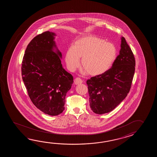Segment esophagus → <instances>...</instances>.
I'll list each match as a JSON object with an SVG mask.
<instances>
[{"instance_id": "esophagus-1", "label": "esophagus", "mask_w": 157, "mask_h": 157, "mask_svg": "<svg viewBox=\"0 0 157 157\" xmlns=\"http://www.w3.org/2000/svg\"><path fill=\"white\" fill-rule=\"evenodd\" d=\"M82 80H81L79 77L76 78L74 80V83L75 85H79L80 83H82Z\"/></svg>"}]
</instances>
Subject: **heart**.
Instances as JSON below:
<instances>
[{"label": "heart", "instance_id": "1", "mask_svg": "<svg viewBox=\"0 0 157 157\" xmlns=\"http://www.w3.org/2000/svg\"><path fill=\"white\" fill-rule=\"evenodd\" d=\"M117 57L113 44L95 35H86L76 40L66 54L65 60L70 70L74 71L80 65L88 74L98 76L105 73L112 66Z\"/></svg>", "mask_w": 157, "mask_h": 157}]
</instances>
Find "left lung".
<instances>
[{
    "label": "left lung",
    "instance_id": "8db88e82",
    "mask_svg": "<svg viewBox=\"0 0 157 157\" xmlns=\"http://www.w3.org/2000/svg\"><path fill=\"white\" fill-rule=\"evenodd\" d=\"M133 53L124 37H121L120 54L105 73L87 80L91 110L98 114L113 110L127 97L135 70Z\"/></svg>",
    "mask_w": 157,
    "mask_h": 157
}]
</instances>
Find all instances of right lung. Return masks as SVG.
Listing matches in <instances>:
<instances>
[{
	"instance_id": "add662e5",
	"label": "right lung",
	"mask_w": 157,
	"mask_h": 157,
	"mask_svg": "<svg viewBox=\"0 0 157 157\" xmlns=\"http://www.w3.org/2000/svg\"><path fill=\"white\" fill-rule=\"evenodd\" d=\"M56 33L46 31L28 44L22 64V76L33 103L44 113L57 116L64 109L65 98L74 82L61 63Z\"/></svg>"
}]
</instances>
